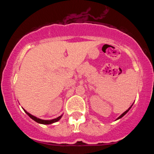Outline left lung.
<instances>
[{
    "instance_id": "8db88e82",
    "label": "left lung",
    "mask_w": 154,
    "mask_h": 154,
    "mask_svg": "<svg viewBox=\"0 0 154 154\" xmlns=\"http://www.w3.org/2000/svg\"><path fill=\"white\" fill-rule=\"evenodd\" d=\"M132 106H130V108H129V109H128V110H127V111H125V112H124L122 114H121V115H120V116H119V117H118V118H117V119H116V120H117V119H120V118H122V116H125V114H127V113H128V111H129V110H130V109H131Z\"/></svg>"
}]
</instances>
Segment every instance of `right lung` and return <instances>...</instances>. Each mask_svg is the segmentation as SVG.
Instances as JSON below:
<instances>
[{
    "label": "right lung",
    "instance_id": "add662e5",
    "mask_svg": "<svg viewBox=\"0 0 154 154\" xmlns=\"http://www.w3.org/2000/svg\"><path fill=\"white\" fill-rule=\"evenodd\" d=\"M24 111H25L26 114H27V115L29 116V117L31 118V119H32L33 120H34V121L36 122L40 123V124H43V125H50V124H53L54 122H56L59 121V120L61 118V116H62V115H61L60 116H59V117L56 118V119H51V120H43V119H39V118L36 117V116L32 115V114H29V113H28L27 111L24 110Z\"/></svg>",
    "mask_w": 154,
    "mask_h": 154
}]
</instances>
